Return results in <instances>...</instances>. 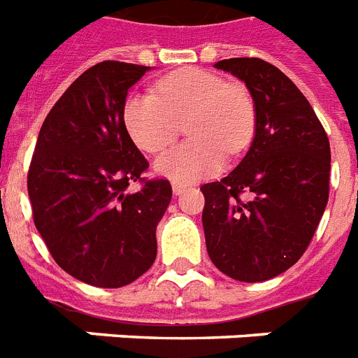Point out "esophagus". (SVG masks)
I'll list each match as a JSON object with an SVG mask.
<instances>
[{
	"instance_id": "esophagus-1",
	"label": "esophagus",
	"mask_w": 358,
	"mask_h": 358,
	"mask_svg": "<svg viewBox=\"0 0 358 358\" xmlns=\"http://www.w3.org/2000/svg\"><path fill=\"white\" fill-rule=\"evenodd\" d=\"M187 185H182V182H171V190H173V194L176 196H179V194L187 192Z\"/></svg>"
}]
</instances>
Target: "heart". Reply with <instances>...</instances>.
Instances as JSON below:
<instances>
[{
	"instance_id": "b5f03b06",
	"label": "heart",
	"mask_w": 358,
	"mask_h": 358,
	"mask_svg": "<svg viewBox=\"0 0 358 358\" xmlns=\"http://www.w3.org/2000/svg\"><path fill=\"white\" fill-rule=\"evenodd\" d=\"M124 122L134 144L148 153L166 150L187 124L192 140L159 157L155 170L173 181L192 182L216 173L225 151L236 155L250 145L257 110L242 83H225L201 68H182L157 83V96H129Z\"/></svg>"
}]
</instances>
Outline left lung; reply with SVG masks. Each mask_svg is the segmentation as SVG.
<instances>
[{
    "label": "left lung",
    "mask_w": 358,
    "mask_h": 358,
    "mask_svg": "<svg viewBox=\"0 0 358 358\" xmlns=\"http://www.w3.org/2000/svg\"><path fill=\"white\" fill-rule=\"evenodd\" d=\"M255 101L250 151L222 181L203 185L208 257L242 282L268 281L301 259L329 199L331 148L299 88L270 62L225 59Z\"/></svg>",
    "instance_id": "left-lung-1"
}]
</instances>
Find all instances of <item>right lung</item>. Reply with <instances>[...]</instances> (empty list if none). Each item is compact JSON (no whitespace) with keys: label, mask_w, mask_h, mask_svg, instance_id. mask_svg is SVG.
<instances>
[{"label":"right lung","mask_w":358,"mask_h":358,"mask_svg":"<svg viewBox=\"0 0 358 358\" xmlns=\"http://www.w3.org/2000/svg\"><path fill=\"white\" fill-rule=\"evenodd\" d=\"M150 66L105 61L71 83L45 116L27 173L34 225L66 273L120 288L150 270L171 199L124 122L129 88ZM138 180L143 188L131 193Z\"/></svg>","instance_id":"add662e5"}]
</instances>
